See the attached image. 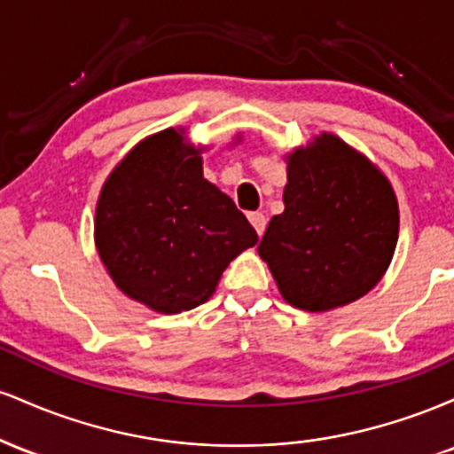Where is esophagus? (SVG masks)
Here are the masks:
<instances>
[{"mask_svg":"<svg viewBox=\"0 0 454 454\" xmlns=\"http://www.w3.org/2000/svg\"><path fill=\"white\" fill-rule=\"evenodd\" d=\"M249 222L256 228L258 237H262L264 228H267V217H264V213H249Z\"/></svg>","mask_w":454,"mask_h":454,"instance_id":"obj_1","label":"esophagus"}]
</instances>
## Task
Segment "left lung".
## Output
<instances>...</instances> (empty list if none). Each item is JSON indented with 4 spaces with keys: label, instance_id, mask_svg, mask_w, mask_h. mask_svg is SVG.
<instances>
[{
    "label": "left lung",
    "instance_id": "8db88e82",
    "mask_svg": "<svg viewBox=\"0 0 454 454\" xmlns=\"http://www.w3.org/2000/svg\"><path fill=\"white\" fill-rule=\"evenodd\" d=\"M284 213L270 217L258 254L286 303L325 314L384 278L399 239L388 176L331 132L286 155Z\"/></svg>",
    "mask_w": 454,
    "mask_h": 454
}]
</instances>
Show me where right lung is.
Returning a JSON list of instances; mask_svg holds the SVG:
<instances>
[{
  "label": "right lung",
  "mask_w": 454,
  "mask_h": 454,
  "mask_svg": "<svg viewBox=\"0 0 454 454\" xmlns=\"http://www.w3.org/2000/svg\"><path fill=\"white\" fill-rule=\"evenodd\" d=\"M205 149L190 143L185 128L151 134L98 196L93 241L104 269L128 299L158 314L209 301L228 264L258 243L232 198L202 175Z\"/></svg>",
  "instance_id": "1"
}]
</instances>
